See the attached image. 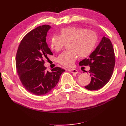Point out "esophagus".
<instances>
[{
	"label": "esophagus",
	"instance_id": "1",
	"mask_svg": "<svg viewBox=\"0 0 126 126\" xmlns=\"http://www.w3.org/2000/svg\"><path fill=\"white\" fill-rule=\"evenodd\" d=\"M68 71H69V72H71V73H73V74H77V73H78V71H77V70L75 69H68Z\"/></svg>",
	"mask_w": 126,
	"mask_h": 126
}]
</instances>
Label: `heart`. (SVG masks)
<instances>
[{"mask_svg":"<svg viewBox=\"0 0 126 126\" xmlns=\"http://www.w3.org/2000/svg\"><path fill=\"white\" fill-rule=\"evenodd\" d=\"M61 36L53 35L50 40L51 47L59 52L64 47L65 43L69 42L70 49L62 53L58 58V62L67 67H71L79 57L84 58L91 54L97 42V36L91 30L82 27H72L61 30Z\"/></svg>","mask_w":126,"mask_h":126,"instance_id":"b5f03b06","label":"heart"}]
</instances>
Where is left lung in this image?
Here are the masks:
<instances>
[{
    "instance_id": "1",
    "label": "left lung",
    "mask_w": 126,
    "mask_h": 126,
    "mask_svg": "<svg viewBox=\"0 0 126 126\" xmlns=\"http://www.w3.org/2000/svg\"><path fill=\"white\" fill-rule=\"evenodd\" d=\"M80 65L90 67L91 81L85 88L90 91L101 89L109 82L115 65L113 47L110 39L103 37L88 58L80 61Z\"/></svg>"
}]
</instances>
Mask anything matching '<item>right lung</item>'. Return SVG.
<instances>
[{
  "mask_svg": "<svg viewBox=\"0 0 126 126\" xmlns=\"http://www.w3.org/2000/svg\"><path fill=\"white\" fill-rule=\"evenodd\" d=\"M49 25H43L29 32L21 40L16 62L19 78L23 87L37 95L48 93L54 88L65 70L55 67L47 71L44 59L53 55L46 42Z\"/></svg>",
  "mask_w": 126,
  "mask_h": 126,
  "instance_id": "1",
  "label": "right lung"
}]
</instances>
